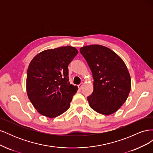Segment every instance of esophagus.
<instances>
[{
  "label": "esophagus",
  "mask_w": 153,
  "mask_h": 153,
  "mask_svg": "<svg viewBox=\"0 0 153 153\" xmlns=\"http://www.w3.org/2000/svg\"><path fill=\"white\" fill-rule=\"evenodd\" d=\"M83 85H84V83H81V84L78 85V88H79V89H82V86H83Z\"/></svg>",
  "instance_id": "1"
}]
</instances>
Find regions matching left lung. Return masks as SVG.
I'll list each match as a JSON object with an SVG mask.
<instances>
[{
  "label": "left lung",
  "mask_w": 153,
  "mask_h": 153,
  "mask_svg": "<svg viewBox=\"0 0 153 153\" xmlns=\"http://www.w3.org/2000/svg\"><path fill=\"white\" fill-rule=\"evenodd\" d=\"M92 73L94 90L87 100L91 108L108 115L117 112L127 100L131 78L123 59L111 49L100 45L80 49Z\"/></svg>",
  "instance_id": "left-lung-1"
}]
</instances>
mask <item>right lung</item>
I'll use <instances>...</instances> for the list:
<instances>
[{
  "label": "right lung",
  "mask_w": 153,
  "mask_h": 153,
  "mask_svg": "<svg viewBox=\"0 0 153 153\" xmlns=\"http://www.w3.org/2000/svg\"><path fill=\"white\" fill-rule=\"evenodd\" d=\"M78 53L73 47L43 51L32 59L27 69V93L41 115L54 118L69 108L78 87L70 84L68 65Z\"/></svg>",
  "instance_id": "right-lung-1"
}]
</instances>
